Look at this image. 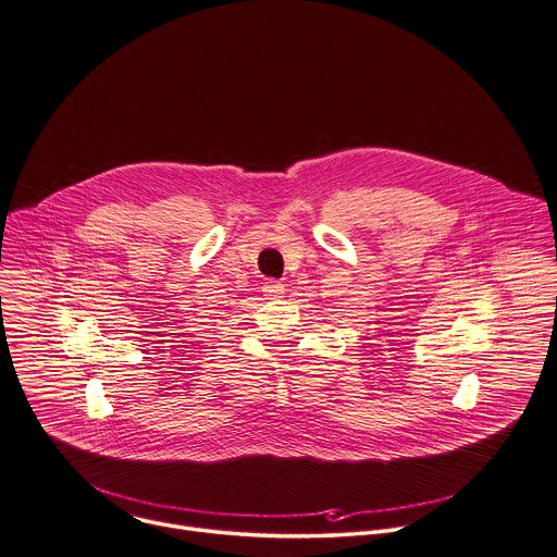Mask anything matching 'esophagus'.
Instances as JSON below:
<instances>
[{
	"label": "esophagus",
	"instance_id": "esophagus-1",
	"mask_svg": "<svg viewBox=\"0 0 557 557\" xmlns=\"http://www.w3.org/2000/svg\"><path fill=\"white\" fill-rule=\"evenodd\" d=\"M262 293L269 297V299H277L284 295V284L280 280H267L264 286H262Z\"/></svg>",
	"mask_w": 557,
	"mask_h": 557
}]
</instances>
